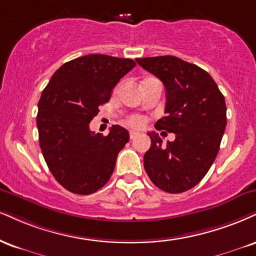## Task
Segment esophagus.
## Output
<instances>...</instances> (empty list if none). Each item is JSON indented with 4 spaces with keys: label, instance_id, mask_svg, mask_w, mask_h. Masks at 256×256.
<instances>
[{
    "label": "esophagus",
    "instance_id": "34e87169",
    "mask_svg": "<svg viewBox=\"0 0 256 256\" xmlns=\"http://www.w3.org/2000/svg\"><path fill=\"white\" fill-rule=\"evenodd\" d=\"M138 134H140V132L137 131H130V138L131 140H134V138H136Z\"/></svg>",
    "mask_w": 256,
    "mask_h": 256
}]
</instances>
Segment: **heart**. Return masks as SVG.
<instances>
[{
	"instance_id": "obj_1",
	"label": "heart",
	"mask_w": 256,
	"mask_h": 256,
	"mask_svg": "<svg viewBox=\"0 0 256 256\" xmlns=\"http://www.w3.org/2000/svg\"><path fill=\"white\" fill-rule=\"evenodd\" d=\"M128 122L132 126H142L144 124V118L140 116H132L128 118Z\"/></svg>"
}]
</instances>
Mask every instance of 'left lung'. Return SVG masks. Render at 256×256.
Returning a JSON list of instances; mask_svg holds the SVG:
<instances>
[{
	"label": "left lung",
	"mask_w": 256,
	"mask_h": 256,
	"mask_svg": "<svg viewBox=\"0 0 256 256\" xmlns=\"http://www.w3.org/2000/svg\"><path fill=\"white\" fill-rule=\"evenodd\" d=\"M136 62L164 84L167 116L155 128L175 134V140L166 146L156 132L148 134L152 146L144 155V168L164 192L188 190L216 160L226 126V100L210 74L196 64L174 56Z\"/></svg>",
	"instance_id": "obj_1"
}]
</instances>
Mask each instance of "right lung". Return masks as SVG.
Returning <instances> with one entry per match:
<instances>
[{
  "instance_id": "obj_1",
  "label": "right lung",
  "mask_w": 256,
  "mask_h": 256,
  "mask_svg": "<svg viewBox=\"0 0 256 256\" xmlns=\"http://www.w3.org/2000/svg\"><path fill=\"white\" fill-rule=\"evenodd\" d=\"M134 66L128 58L87 54L64 63L42 90L36 116L39 144L52 175L69 192L92 194L114 170L128 131L113 125L102 136L89 124Z\"/></svg>"
}]
</instances>
